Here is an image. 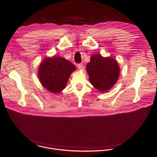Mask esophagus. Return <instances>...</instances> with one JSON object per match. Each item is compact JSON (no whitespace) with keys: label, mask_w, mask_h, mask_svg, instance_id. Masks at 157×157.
<instances>
[{"label":"esophagus","mask_w":157,"mask_h":157,"mask_svg":"<svg viewBox=\"0 0 157 157\" xmlns=\"http://www.w3.org/2000/svg\"><path fill=\"white\" fill-rule=\"evenodd\" d=\"M77 66H78V68L79 69V70H84V65L82 64V63H78V65H77Z\"/></svg>","instance_id":"esophagus-1"}]
</instances>
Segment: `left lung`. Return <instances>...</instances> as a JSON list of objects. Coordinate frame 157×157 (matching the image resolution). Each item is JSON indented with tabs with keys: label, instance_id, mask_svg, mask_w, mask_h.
<instances>
[{
	"label": "left lung",
	"instance_id": "1",
	"mask_svg": "<svg viewBox=\"0 0 157 157\" xmlns=\"http://www.w3.org/2000/svg\"><path fill=\"white\" fill-rule=\"evenodd\" d=\"M87 71L91 84L102 92L110 89L117 82L120 75V67L113 58L94 55L87 64Z\"/></svg>",
	"mask_w": 157,
	"mask_h": 157
}]
</instances>
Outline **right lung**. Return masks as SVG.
Instances as JSON below:
<instances>
[{
    "label": "right lung",
    "instance_id": "right-lung-1",
    "mask_svg": "<svg viewBox=\"0 0 157 157\" xmlns=\"http://www.w3.org/2000/svg\"><path fill=\"white\" fill-rule=\"evenodd\" d=\"M76 67L61 57L47 58L39 67V78L42 86L52 93L65 89L68 78Z\"/></svg>",
    "mask_w": 157,
    "mask_h": 157
}]
</instances>
